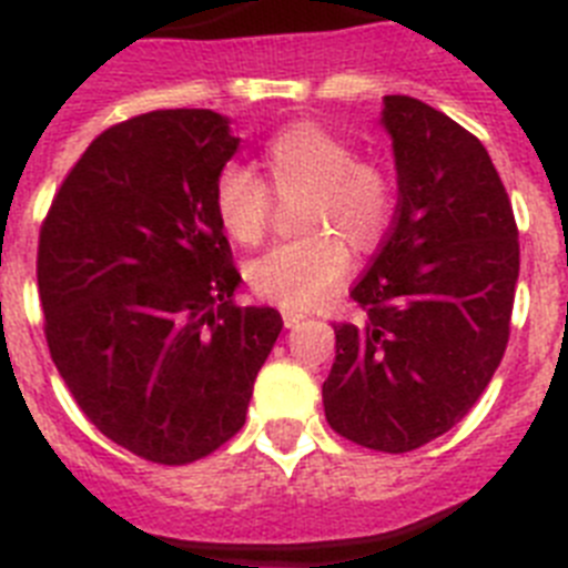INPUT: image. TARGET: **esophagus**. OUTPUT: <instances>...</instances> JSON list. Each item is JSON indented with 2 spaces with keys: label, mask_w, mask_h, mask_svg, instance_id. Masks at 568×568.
<instances>
[{
  "label": "esophagus",
  "mask_w": 568,
  "mask_h": 568,
  "mask_svg": "<svg viewBox=\"0 0 568 568\" xmlns=\"http://www.w3.org/2000/svg\"><path fill=\"white\" fill-rule=\"evenodd\" d=\"M304 318H307V315H304V313H295V310H284V327H287V329L298 327V324Z\"/></svg>",
  "instance_id": "obj_1"
}]
</instances>
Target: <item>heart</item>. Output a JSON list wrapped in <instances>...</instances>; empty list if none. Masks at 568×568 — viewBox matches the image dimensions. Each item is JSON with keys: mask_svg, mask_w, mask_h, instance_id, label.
<instances>
[{"mask_svg": "<svg viewBox=\"0 0 568 568\" xmlns=\"http://www.w3.org/2000/svg\"><path fill=\"white\" fill-rule=\"evenodd\" d=\"M261 168L278 199L304 193L298 227L310 235L250 261V290L284 310H310L327 301L349 270L346 240L361 253L386 241L398 210L395 179L378 159L355 155L349 139L313 119L275 130L261 148ZM270 189L239 164H224L215 175V219L244 247L258 244L270 230Z\"/></svg>", "mask_w": 568, "mask_h": 568, "instance_id": "1", "label": "heart"}]
</instances>
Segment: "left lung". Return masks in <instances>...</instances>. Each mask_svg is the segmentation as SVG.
Here are the masks:
<instances>
[{
    "instance_id": "obj_1",
    "label": "left lung",
    "mask_w": 568,
    "mask_h": 568,
    "mask_svg": "<svg viewBox=\"0 0 568 568\" xmlns=\"http://www.w3.org/2000/svg\"><path fill=\"white\" fill-rule=\"evenodd\" d=\"M398 170L395 224L335 327L324 413L341 438L413 453L484 395L509 341L518 224L484 144L413 97H384Z\"/></svg>"
}]
</instances>
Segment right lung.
Returning <instances> with one entry per match:
<instances>
[{
    "instance_id": "add662e5",
    "label": "right lung",
    "mask_w": 568,
    "mask_h": 568,
    "mask_svg": "<svg viewBox=\"0 0 568 568\" xmlns=\"http://www.w3.org/2000/svg\"><path fill=\"white\" fill-rule=\"evenodd\" d=\"M235 150L213 110L133 115L90 142L39 233L50 358L90 424L153 464H193L239 433L284 327L233 301L213 184Z\"/></svg>"
}]
</instances>
